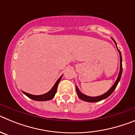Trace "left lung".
<instances>
[{"instance_id": "left-lung-1", "label": "left lung", "mask_w": 135, "mask_h": 135, "mask_svg": "<svg viewBox=\"0 0 135 135\" xmlns=\"http://www.w3.org/2000/svg\"><path fill=\"white\" fill-rule=\"evenodd\" d=\"M112 40H114V43L115 44V46L117 47V45L115 41L114 40V38H112ZM118 49V47H117ZM119 51V54H120V72H119L118 76V78H117L116 80H115V83L113 84L112 87H111L109 90H108V91L106 92L105 93L103 94V95H100V96H97V97H90V96H87V95H84L82 93H81L80 91L79 90V89H78V87L76 86V93H77V95H78V97L81 100H83L84 101H86V102H90V103H94V102H98V101H101V100H103L105 99L108 98V97L110 96L112 94V93L114 92V90H115V88H116L117 85L118 84V82H120V80L121 78V76H122V55L121 53H120V50L118 49Z\"/></svg>"}]
</instances>
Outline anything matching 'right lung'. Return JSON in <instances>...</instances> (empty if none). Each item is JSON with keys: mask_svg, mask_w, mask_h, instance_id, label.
I'll return each mask as SVG.
<instances>
[{"mask_svg": "<svg viewBox=\"0 0 135 135\" xmlns=\"http://www.w3.org/2000/svg\"><path fill=\"white\" fill-rule=\"evenodd\" d=\"M61 76L59 79L57 80V82H55V84H54V86H53V88L46 93L43 94V95H31V94L27 93L26 92L22 91L25 95L27 97H28L29 98L32 99L34 100V101H49V100H51L54 97L55 95L56 92H57V86H58V84H59V82H60L61 79L62 78Z\"/></svg>", "mask_w": 135, "mask_h": 135, "instance_id": "obj_1", "label": "right lung"}]
</instances>
